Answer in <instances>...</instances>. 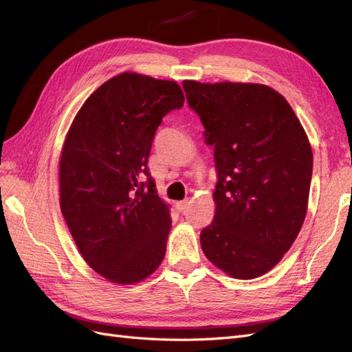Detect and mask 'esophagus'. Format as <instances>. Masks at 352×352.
Wrapping results in <instances>:
<instances>
[{"label": "esophagus", "mask_w": 352, "mask_h": 352, "mask_svg": "<svg viewBox=\"0 0 352 352\" xmlns=\"http://www.w3.org/2000/svg\"><path fill=\"white\" fill-rule=\"evenodd\" d=\"M188 206H189V201H188V199H184V201H179V202H176V208H177V211H185V210L188 208Z\"/></svg>", "instance_id": "obj_1"}]
</instances>
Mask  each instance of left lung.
<instances>
[{
	"label": "left lung",
	"mask_w": 352,
	"mask_h": 352,
	"mask_svg": "<svg viewBox=\"0 0 352 352\" xmlns=\"http://www.w3.org/2000/svg\"><path fill=\"white\" fill-rule=\"evenodd\" d=\"M182 85L214 146L216 212L201 232V248L232 278H260L302 228L313 173L310 141L289 102L267 85Z\"/></svg>",
	"instance_id": "left-lung-1"
}]
</instances>
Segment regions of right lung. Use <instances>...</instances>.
I'll use <instances>...</instances> for the list:
<instances>
[{
    "label": "right lung",
    "mask_w": 352,
    "mask_h": 352,
    "mask_svg": "<svg viewBox=\"0 0 352 352\" xmlns=\"http://www.w3.org/2000/svg\"><path fill=\"white\" fill-rule=\"evenodd\" d=\"M184 102L175 80L124 72L91 94L66 135L58 164L63 217L83 260L113 283L142 282L166 255L170 207L146 163L163 117Z\"/></svg>",
    "instance_id": "1"
}]
</instances>
